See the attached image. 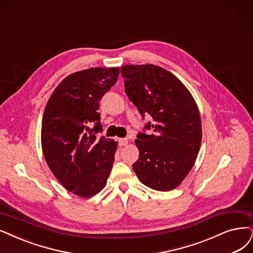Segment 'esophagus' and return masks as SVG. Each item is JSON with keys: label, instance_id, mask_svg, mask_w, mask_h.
I'll return each mask as SVG.
<instances>
[{"label": "esophagus", "instance_id": "34e87169", "mask_svg": "<svg viewBox=\"0 0 253 253\" xmlns=\"http://www.w3.org/2000/svg\"><path fill=\"white\" fill-rule=\"evenodd\" d=\"M119 145L121 147H124L128 145V138H120L119 139Z\"/></svg>", "mask_w": 253, "mask_h": 253}]
</instances>
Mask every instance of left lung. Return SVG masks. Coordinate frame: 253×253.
I'll use <instances>...</instances> for the list:
<instances>
[{
	"label": "left lung",
	"mask_w": 253,
	"mask_h": 253,
	"mask_svg": "<svg viewBox=\"0 0 253 253\" xmlns=\"http://www.w3.org/2000/svg\"><path fill=\"white\" fill-rule=\"evenodd\" d=\"M121 73L129 100L143 119L152 118L136 135L139 156L133 170L148 188L171 191L189 174L199 152L197 104L178 78L157 65H124Z\"/></svg>",
	"instance_id": "left-lung-1"
}]
</instances>
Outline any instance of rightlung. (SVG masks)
<instances>
[{"label": "right lung", "instance_id": "1", "mask_svg": "<svg viewBox=\"0 0 253 253\" xmlns=\"http://www.w3.org/2000/svg\"><path fill=\"white\" fill-rule=\"evenodd\" d=\"M119 68H91L65 77L43 112L42 147L50 170L68 191L88 198L104 188L117 143L102 132L99 101L114 86Z\"/></svg>", "mask_w": 253, "mask_h": 253}]
</instances>
